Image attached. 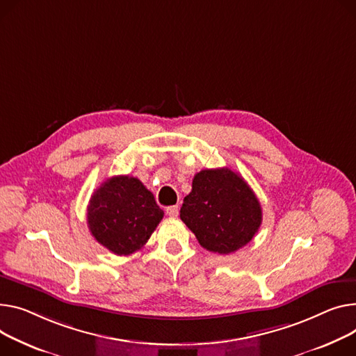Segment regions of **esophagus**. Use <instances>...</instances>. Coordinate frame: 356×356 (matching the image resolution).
I'll use <instances>...</instances> for the list:
<instances>
[{"label": "esophagus", "instance_id": "obj_1", "mask_svg": "<svg viewBox=\"0 0 356 356\" xmlns=\"http://www.w3.org/2000/svg\"><path fill=\"white\" fill-rule=\"evenodd\" d=\"M165 213H168V215L172 218H176L179 215V206H169L168 209H165Z\"/></svg>", "mask_w": 356, "mask_h": 356}]
</instances>
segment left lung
<instances>
[{"label":"left lung","instance_id":"1","mask_svg":"<svg viewBox=\"0 0 356 356\" xmlns=\"http://www.w3.org/2000/svg\"><path fill=\"white\" fill-rule=\"evenodd\" d=\"M180 219L200 246L229 254L246 246L262 225V207L249 184L227 168L195 175Z\"/></svg>","mask_w":356,"mask_h":356}]
</instances>
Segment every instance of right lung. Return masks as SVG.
<instances>
[{
	"label": "right lung",
	"instance_id": "1",
	"mask_svg": "<svg viewBox=\"0 0 356 356\" xmlns=\"http://www.w3.org/2000/svg\"><path fill=\"white\" fill-rule=\"evenodd\" d=\"M163 215L137 177L114 176L92 193L87 223L100 245L117 256H129L145 248Z\"/></svg>",
	"mask_w": 356,
	"mask_h": 356
}]
</instances>
